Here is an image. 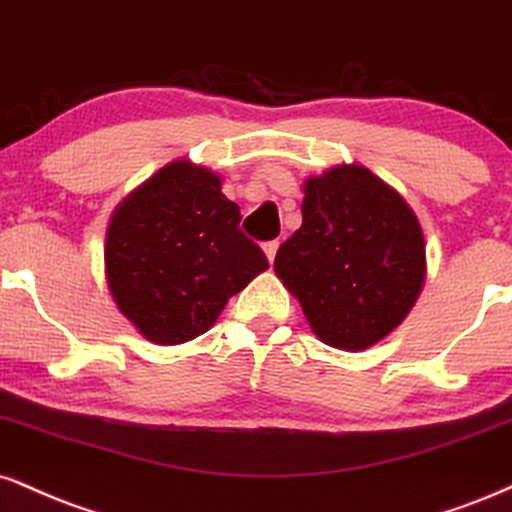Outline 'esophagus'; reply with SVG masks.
Masks as SVG:
<instances>
[{"label": "esophagus", "mask_w": 512, "mask_h": 512, "mask_svg": "<svg viewBox=\"0 0 512 512\" xmlns=\"http://www.w3.org/2000/svg\"><path fill=\"white\" fill-rule=\"evenodd\" d=\"M276 250H279V240H267V243H264V255H267L269 262H274Z\"/></svg>", "instance_id": "1"}]
</instances>
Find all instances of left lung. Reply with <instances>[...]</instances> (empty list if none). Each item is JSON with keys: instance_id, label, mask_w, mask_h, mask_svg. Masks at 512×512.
<instances>
[{"instance_id": "left-lung-1", "label": "left lung", "mask_w": 512, "mask_h": 512, "mask_svg": "<svg viewBox=\"0 0 512 512\" xmlns=\"http://www.w3.org/2000/svg\"><path fill=\"white\" fill-rule=\"evenodd\" d=\"M424 236L396 190L365 166L305 183L303 226L274 272L326 346L365 350L403 322L422 291Z\"/></svg>"}]
</instances>
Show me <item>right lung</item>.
I'll return each instance as SVG.
<instances>
[{
  "mask_svg": "<svg viewBox=\"0 0 512 512\" xmlns=\"http://www.w3.org/2000/svg\"><path fill=\"white\" fill-rule=\"evenodd\" d=\"M221 178L171 162L128 195L107 231V283L147 341L176 346L205 334L231 295L269 267L240 231Z\"/></svg>",
  "mask_w": 512,
  "mask_h": 512,
  "instance_id": "1",
  "label": "right lung"
}]
</instances>
